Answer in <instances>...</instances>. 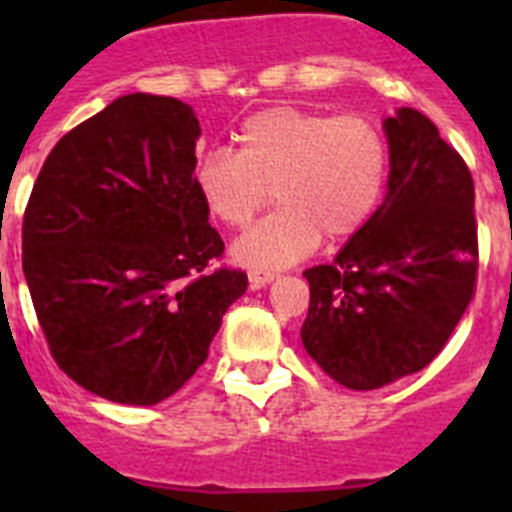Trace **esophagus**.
Here are the masks:
<instances>
[{
    "label": "esophagus",
    "instance_id": "obj_1",
    "mask_svg": "<svg viewBox=\"0 0 512 512\" xmlns=\"http://www.w3.org/2000/svg\"><path fill=\"white\" fill-rule=\"evenodd\" d=\"M274 271H266V269H251L248 271V282H251V287H264V284L274 282Z\"/></svg>",
    "mask_w": 512,
    "mask_h": 512
}]
</instances>
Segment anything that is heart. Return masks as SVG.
<instances>
[{"mask_svg": "<svg viewBox=\"0 0 512 512\" xmlns=\"http://www.w3.org/2000/svg\"><path fill=\"white\" fill-rule=\"evenodd\" d=\"M387 179V143L372 122L307 107H266L235 130V153L207 151L194 184L215 220L243 230L274 194L271 212L235 243V259L279 269L320 243L364 228Z\"/></svg>", "mask_w": 512, "mask_h": 512, "instance_id": "obj_1", "label": "heart"}]
</instances>
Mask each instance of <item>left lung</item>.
I'll return each mask as SVG.
<instances>
[{
  "label": "left lung",
  "instance_id": "8db88e82",
  "mask_svg": "<svg viewBox=\"0 0 512 512\" xmlns=\"http://www.w3.org/2000/svg\"><path fill=\"white\" fill-rule=\"evenodd\" d=\"M387 197L333 264L305 271L302 343L348 390H377L431 364L474 297V182L423 112L384 120Z\"/></svg>",
  "mask_w": 512,
  "mask_h": 512
}]
</instances>
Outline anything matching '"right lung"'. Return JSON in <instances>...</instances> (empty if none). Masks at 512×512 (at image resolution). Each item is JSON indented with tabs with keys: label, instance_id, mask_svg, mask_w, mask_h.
Listing matches in <instances>:
<instances>
[{
	"label": "right lung",
	"instance_id": "obj_1",
	"mask_svg": "<svg viewBox=\"0 0 512 512\" xmlns=\"http://www.w3.org/2000/svg\"><path fill=\"white\" fill-rule=\"evenodd\" d=\"M200 122L174 97L125 94L45 158L22 217V271L51 356L76 384L156 405L207 359L246 292L194 184Z\"/></svg>",
	"mask_w": 512,
	"mask_h": 512
}]
</instances>
